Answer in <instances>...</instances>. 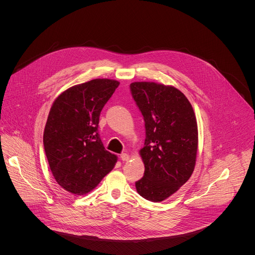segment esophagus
<instances>
[{"label":"esophagus","instance_id":"obj_1","mask_svg":"<svg viewBox=\"0 0 255 255\" xmlns=\"http://www.w3.org/2000/svg\"><path fill=\"white\" fill-rule=\"evenodd\" d=\"M121 159H122L123 161H128V160H129V155L127 154V153H123V154L121 155Z\"/></svg>","mask_w":255,"mask_h":255}]
</instances>
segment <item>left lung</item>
Listing matches in <instances>:
<instances>
[{
    "label": "left lung",
    "mask_w": 255,
    "mask_h": 255,
    "mask_svg": "<svg viewBox=\"0 0 255 255\" xmlns=\"http://www.w3.org/2000/svg\"><path fill=\"white\" fill-rule=\"evenodd\" d=\"M129 87L145 123L140 150L145 171L135 187L143 198L160 202L179 190L194 170L196 118L187 98L174 86L142 81Z\"/></svg>",
    "instance_id": "left-lung-1"
}]
</instances>
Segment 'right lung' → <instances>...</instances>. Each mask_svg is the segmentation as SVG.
<instances>
[{"instance_id":"obj_1","label":"right lung","mask_w":255,"mask_h":255,"mask_svg":"<svg viewBox=\"0 0 255 255\" xmlns=\"http://www.w3.org/2000/svg\"><path fill=\"white\" fill-rule=\"evenodd\" d=\"M120 82L96 78L70 87L54 101L43 143L51 172L64 189L81 195L113 170L117 156L98 133L100 113Z\"/></svg>"}]
</instances>
